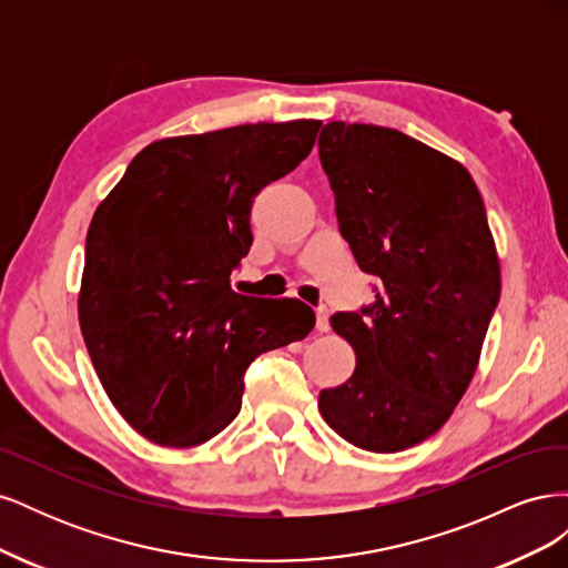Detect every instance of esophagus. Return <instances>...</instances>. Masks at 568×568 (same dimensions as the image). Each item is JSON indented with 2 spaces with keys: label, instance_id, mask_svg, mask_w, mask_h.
Segmentation results:
<instances>
[{
  "label": "esophagus",
  "instance_id": "esophagus-1",
  "mask_svg": "<svg viewBox=\"0 0 568 568\" xmlns=\"http://www.w3.org/2000/svg\"><path fill=\"white\" fill-rule=\"evenodd\" d=\"M315 329L322 334L329 332V311H326L324 305L315 311Z\"/></svg>",
  "mask_w": 568,
  "mask_h": 568
}]
</instances>
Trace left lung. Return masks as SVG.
Returning a JSON list of instances; mask_svg holds the SVG:
<instances>
[{"label":"left lung","instance_id":"1","mask_svg":"<svg viewBox=\"0 0 568 568\" xmlns=\"http://www.w3.org/2000/svg\"><path fill=\"white\" fill-rule=\"evenodd\" d=\"M317 146L341 236L382 282L332 317L357 359L320 412L355 448L398 453L448 422L500 301L484 199L467 168L398 130L334 120Z\"/></svg>","mask_w":568,"mask_h":568}]
</instances>
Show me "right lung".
<instances>
[{"label":"right lung","instance_id":"add662e5","mask_svg":"<svg viewBox=\"0 0 568 568\" xmlns=\"http://www.w3.org/2000/svg\"><path fill=\"white\" fill-rule=\"evenodd\" d=\"M320 120L236 125L142 149L101 201L78 301L84 346L125 422L168 448L217 436L253 359L305 338L301 301L232 291L251 205L311 153Z\"/></svg>","mask_w":568,"mask_h":568}]
</instances>
